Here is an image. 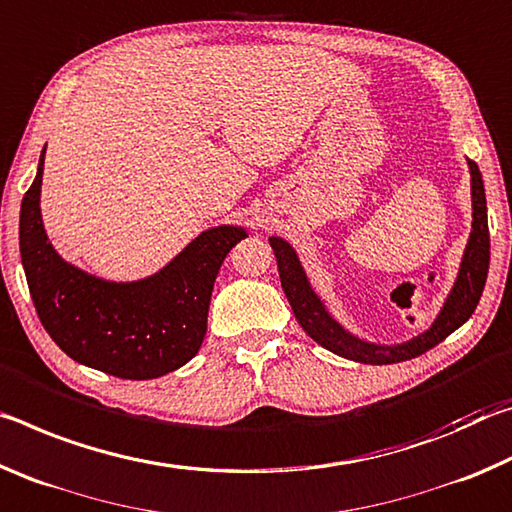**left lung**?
I'll use <instances>...</instances> for the list:
<instances>
[{"instance_id":"left-lung-1","label":"left lung","mask_w":512,"mask_h":512,"mask_svg":"<svg viewBox=\"0 0 512 512\" xmlns=\"http://www.w3.org/2000/svg\"><path fill=\"white\" fill-rule=\"evenodd\" d=\"M470 173H472V207H474V221H472V235L470 244L465 248V257L461 264V273L454 284L452 293L445 302L443 311L436 323L431 325L429 332L420 334L418 339L402 345H370L359 339H354L345 329L334 323L332 316L327 314L323 302L316 298L311 291L305 273H302L300 262L293 248L287 241L271 237L273 253L277 259V273H280L282 291L287 296L289 305L296 314L300 327L325 350L339 354V357L370 363V366H384V363H397L409 361L420 357L438 343H443L454 329L461 327L467 318L474 314L476 305H479L481 293L488 280V266H490V232H488V207H485V189L481 171L476 162L470 160Z\"/></svg>"}]
</instances>
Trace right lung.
I'll return each instance as SVG.
<instances>
[{
    "label": "right lung",
    "instance_id": "right-lung-1",
    "mask_svg": "<svg viewBox=\"0 0 512 512\" xmlns=\"http://www.w3.org/2000/svg\"><path fill=\"white\" fill-rule=\"evenodd\" d=\"M45 151L22 198L20 253L38 318L67 357L121 379H155L196 357L216 273L246 230L221 225L142 282L115 284L65 264L40 219Z\"/></svg>",
    "mask_w": 512,
    "mask_h": 512
}]
</instances>
